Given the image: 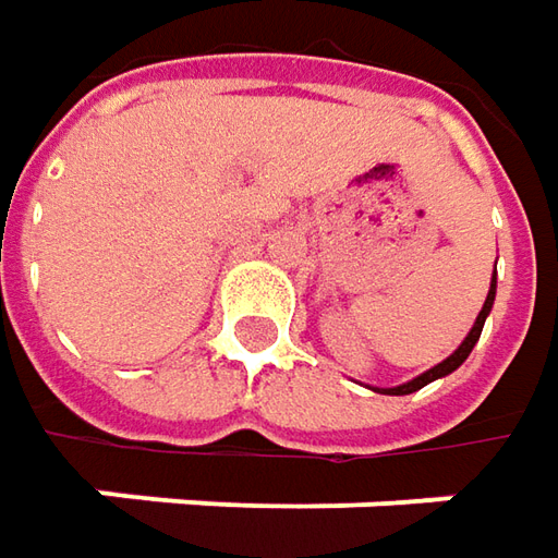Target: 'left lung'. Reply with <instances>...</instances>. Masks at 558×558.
<instances>
[{"label": "left lung", "mask_w": 558, "mask_h": 558, "mask_svg": "<svg viewBox=\"0 0 558 558\" xmlns=\"http://www.w3.org/2000/svg\"><path fill=\"white\" fill-rule=\"evenodd\" d=\"M494 298H497V272H494V279H490L487 301H484V307H482V313H478V319H475V326H472V332L465 335V341H462L453 354L447 356V360H440L438 366H432L428 373L416 375V378H413V381H407V385H397V388H375V391H378V395H413V391H418V388H425L428 381L444 378V375H450L453 369H460L462 363H465V356L472 354V348H475V344H478V338H482L484 319H487V313H490V307H494Z\"/></svg>", "instance_id": "1"}]
</instances>
